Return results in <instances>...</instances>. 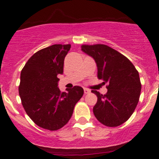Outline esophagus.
Wrapping results in <instances>:
<instances>
[{"label":"esophagus","instance_id":"34e87169","mask_svg":"<svg viewBox=\"0 0 159 159\" xmlns=\"http://www.w3.org/2000/svg\"><path fill=\"white\" fill-rule=\"evenodd\" d=\"M84 94H89V93L91 92V91L88 89H84Z\"/></svg>","mask_w":159,"mask_h":159}]
</instances>
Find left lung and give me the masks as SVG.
<instances>
[{"label":"left lung","instance_id":"8db88e82","mask_svg":"<svg viewBox=\"0 0 159 159\" xmlns=\"http://www.w3.org/2000/svg\"><path fill=\"white\" fill-rule=\"evenodd\" d=\"M81 50L95 61L98 78L107 83L105 94L98 97L93 112L104 125L117 127L125 122L137 106L142 89L139 71L125 56L102 44H82Z\"/></svg>","mask_w":159,"mask_h":159}]
</instances>
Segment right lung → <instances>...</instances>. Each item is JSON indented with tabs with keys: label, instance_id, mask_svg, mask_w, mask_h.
<instances>
[{
	"label": "right lung",
	"instance_id": "obj_1",
	"mask_svg": "<svg viewBox=\"0 0 159 159\" xmlns=\"http://www.w3.org/2000/svg\"><path fill=\"white\" fill-rule=\"evenodd\" d=\"M70 44H53L37 51L20 72L18 91L21 104L30 119L42 129L56 131L70 120L74 108L84 94L75 86L61 92L57 75L63 74L64 61Z\"/></svg>",
	"mask_w": 159,
	"mask_h": 159
}]
</instances>
